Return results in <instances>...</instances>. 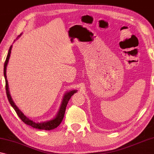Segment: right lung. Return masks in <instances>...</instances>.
<instances>
[{
    "label": "right lung",
    "instance_id": "obj_1",
    "mask_svg": "<svg viewBox=\"0 0 154 154\" xmlns=\"http://www.w3.org/2000/svg\"><path fill=\"white\" fill-rule=\"evenodd\" d=\"M21 35H22V33L19 35V37L21 36ZM12 48V45L10 46V49L8 50L7 57H6V60L5 62V64H4V71H3L4 77H5V79L6 94H7V97L10 104H11L12 108H13L14 109V111H16L17 114L18 115V116L20 117V119L22 120L24 123H26L27 125L31 126V127L37 128V129H39V130H50L54 129V128L58 127V126L60 125V124L62 123V120L64 119L65 111H66V107L67 104H68L69 102V100H70L71 96L77 92V90H70V91L66 92V93L64 94L62 101V104H61V106L60 107V109H59L57 113V115L55 116V117H54V119L49 120V121H43V122H35L34 121H33V120L29 119V118L26 116L22 113V111H21L17 106V105L14 104V101L12 100V98L11 95H10V93L9 91V86H8L7 75H6V69H7L8 62H9L10 54H11Z\"/></svg>",
    "mask_w": 154,
    "mask_h": 154
}]
</instances>
